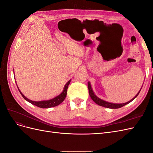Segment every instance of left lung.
<instances>
[{"label": "left lung", "mask_w": 153, "mask_h": 153, "mask_svg": "<svg viewBox=\"0 0 153 153\" xmlns=\"http://www.w3.org/2000/svg\"><path fill=\"white\" fill-rule=\"evenodd\" d=\"M88 89H89V95H90V96H91V99H92V100H93L96 104H98V105H100V106H104V107H105V108H119L122 107V106H124V105H126L128 104L129 103H130L131 101H132L135 98H137V96L138 95V94H139V92H140V90H141V89H140V91L138 92V93L137 94V95H136L135 97H134V98H133V99H131L130 101H128V102L125 103L117 104V103H109V102H107V101H104V100H101L100 98H98V97H97V96L94 94L93 91H92V87H91V84H90L89 82H88Z\"/></svg>", "instance_id": "left-lung-1"}]
</instances>
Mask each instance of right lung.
I'll return each mask as SVG.
<instances>
[{
    "label": "right lung",
    "instance_id": "right-lung-1",
    "mask_svg": "<svg viewBox=\"0 0 153 153\" xmlns=\"http://www.w3.org/2000/svg\"><path fill=\"white\" fill-rule=\"evenodd\" d=\"M70 82H71V80H69L66 83L65 86H64V90L61 92V94H59V96L55 97L54 98L49 100H44V101H34L30 100L29 99L27 98L22 93L21 91H20L19 89H18V91H20V94H22L23 98H24L26 101H28V102L32 103V105L38 106V107H39V108H48L53 107V106H56L59 105V104H61L62 102V101L64 100V99L66 98L68 85L69 84V83H70ZM16 85H17V84H16Z\"/></svg>",
    "mask_w": 153,
    "mask_h": 153
}]
</instances>
